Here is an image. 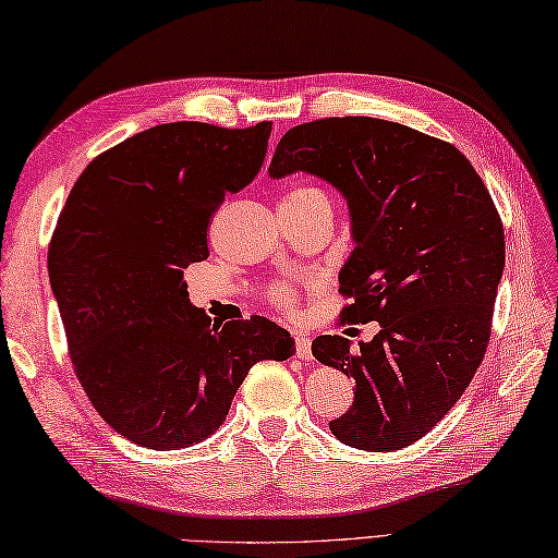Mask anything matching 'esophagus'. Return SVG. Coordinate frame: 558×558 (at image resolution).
<instances>
[{
    "label": "esophagus",
    "mask_w": 558,
    "mask_h": 558,
    "mask_svg": "<svg viewBox=\"0 0 558 558\" xmlns=\"http://www.w3.org/2000/svg\"><path fill=\"white\" fill-rule=\"evenodd\" d=\"M294 350H298V357H300V360H304V362L314 360V354H312V338H310V336H304V333L294 336Z\"/></svg>",
    "instance_id": "34e87169"
}]
</instances>
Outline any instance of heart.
I'll return each instance as SVG.
<instances>
[{
    "label": "heart",
    "mask_w": 558,
    "mask_h": 558,
    "mask_svg": "<svg viewBox=\"0 0 558 558\" xmlns=\"http://www.w3.org/2000/svg\"><path fill=\"white\" fill-rule=\"evenodd\" d=\"M310 196H326L322 189L316 186H298L292 189V192H288L282 198H310ZM272 302H276L280 310L286 312H292L294 310V292L290 286H278L272 288Z\"/></svg>",
    "instance_id": "heart-1"
}]
</instances>
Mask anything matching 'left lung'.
I'll return each instance as SVG.
<instances>
[{
    "instance_id": "1",
    "label": "left lung",
    "mask_w": 558,
    "mask_h": 558,
    "mask_svg": "<svg viewBox=\"0 0 558 558\" xmlns=\"http://www.w3.org/2000/svg\"><path fill=\"white\" fill-rule=\"evenodd\" d=\"M268 172H310L348 198L357 246L340 270L352 300L340 322L381 324L360 350L342 336L312 342L354 381L330 432L372 453L414 444L465 393L489 345L506 242L487 186L448 141L376 117L292 126Z\"/></svg>"
}]
</instances>
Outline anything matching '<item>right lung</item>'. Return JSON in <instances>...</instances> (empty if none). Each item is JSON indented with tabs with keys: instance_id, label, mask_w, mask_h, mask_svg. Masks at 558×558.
<instances>
[{
	"instance_id": "add662e5",
	"label": "right lung",
	"mask_w": 558,
	"mask_h": 558,
	"mask_svg": "<svg viewBox=\"0 0 558 558\" xmlns=\"http://www.w3.org/2000/svg\"><path fill=\"white\" fill-rule=\"evenodd\" d=\"M270 129H146L90 160L59 213L47 270L71 364L100 417L138 446L201 444L256 362L292 357L286 328L210 322L184 282L208 258L225 194L258 174Z\"/></svg>"
}]
</instances>
